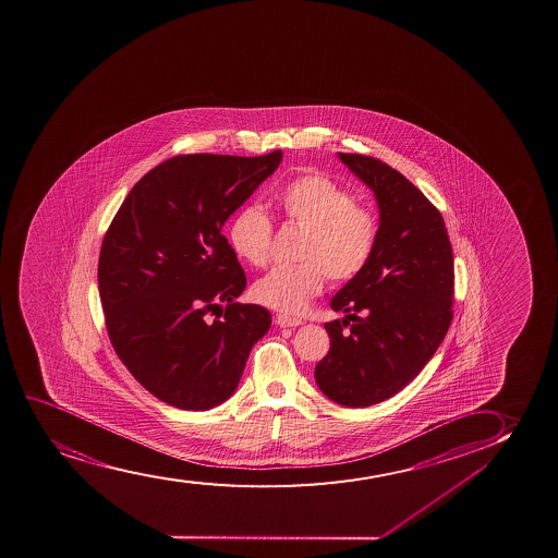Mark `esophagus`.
Instances as JSON below:
<instances>
[{"instance_id": "obj_1", "label": "esophagus", "mask_w": 558, "mask_h": 558, "mask_svg": "<svg viewBox=\"0 0 558 558\" xmlns=\"http://www.w3.org/2000/svg\"><path fill=\"white\" fill-rule=\"evenodd\" d=\"M276 324L277 326H281V328H295V326H302V320L290 318V316L277 315Z\"/></svg>"}]
</instances>
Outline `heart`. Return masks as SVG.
Here are the masks:
<instances>
[{"label":"heart","instance_id":"b5f03b06","mask_svg":"<svg viewBox=\"0 0 558 558\" xmlns=\"http://www.w3.org/2000/svg\"><path fill=\"white\" fill-rule=\"evenodd\" d=\"M282 216L305 229L295 266H277L253 284V298L266 307L298 315L320 294L326 276L350 281L369 264L378 242V219L354 202L347 189L326 175H295L276 193ZM229 243L238 258L255 268L269 260L274 225L258 206L238 209L229 225Z\"/></svg>","mask_w":558,"mask_h":558}]
</instances>
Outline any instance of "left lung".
<instances>
[{"label": "left lung", "mask_w": 558, "mask_h": 558, "mask_svg": "<svg viewBox=\"0 0 558 558\" xmlns=\"http://www.w3.org/2000/svg\"><path fill=\"white\" fill-rule=\"evenodd\" d=\"M375 193L380 225L369 264L333 298L347 313L324 324L329 352L315 367L324 396L350 409L383 403L416 378L450 328L453 251L442 216L401 172L339 154Z\"/></svg>", "instance_id": "obj_1"}]
</instances>
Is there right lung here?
Listing matches in <instances>:
<instances>
[{
    "instance_id": "right-lung-1",
    "label": "right lung",
    "mask_w": 558,
    "mask_h": 558,
    "mask_svg": "<svg viewBox=\"0 0 558 558\" xmlns=\"http://www.w3.org/2000/svg\"><path fill=\"white\" fill-rule=\"evenodd\" d=\"M281 159V149L175 155L131 189L108 227L97 269L108 337L129 373L170 407L225 403L271 326L263 305L235 302L247 277L222 225Z\"/></svg>"
}]
</instances>
